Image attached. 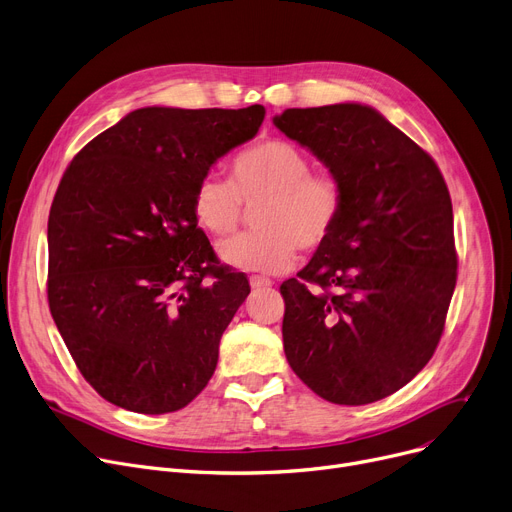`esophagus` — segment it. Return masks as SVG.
<instances>
[{
    "label": "esophagus",
    "mask_w": 512,
    "mask_h": 512,
    "mask_svg": "<svg viewBox=\"0 0 512 512\" xmlns=\"http://www.w3.org/2000/svg\"><path fill=\"white\" fill-rule=\"evenodd\" d=\"M250 285H252V289H266V287L273 285V281L266 279V277L254 275V277H250Z\"/></svg>",
    "instance_id": "esophagus-1"
}]
</instances>
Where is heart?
Returning <instances> with one entry per match:
<instances>
[{"label": "heart", "mask_w": 512, "mask_h": 512, "mask_svg": "<svg viewBox=\"0 0 512 512\" xmlns=\"http://www.w3.org/2000/svg\"><path fill=\"white\" fill-rule=\"evenodd\" d=\"M345 192L330 171H312L302 148L287 140H266L231 161V182L202 177L194 188L192 210L210 235L233 233L244 206L255 208L256 231L227 239L219 258L244 273H281L297 248L318 250L335 233L343 215Z\"/></svg>", "instance_id": "obj_1"}]
</instances>
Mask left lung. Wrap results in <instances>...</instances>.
I'll list each match as a JSON object with an SVG mask.
<instances>
[{"label": "left lung", "instance_id": "1", "mask_svg": "<svg viewBox=\"0 0 512 512\" xmlns=\"http://www.w3.org/2000/svg\"><path fill=\"white\" fill-rule=\"evenodd\" d=\"M273 122L345 192L335 233L281 285L287 362L330 403L380 401L422 372L442 337L457 285L446 182L368 105L285 109Z\"/></svg>", "mask_w": 512, "mask_h": 512}]
</instances>
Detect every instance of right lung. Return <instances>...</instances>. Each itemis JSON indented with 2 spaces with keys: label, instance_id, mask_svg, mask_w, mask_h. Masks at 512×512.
Instances as JSON below:
<instances>
[{
  "label": "right lung",
  "instance_id": "right-lung-1",
  "mask_svg": "<svg viewBox=\"0 0 512 512\" xmlns=\"http://www.w3.org/2000/svg\"><path fill=\"white\" fill-rule=\"evenodd\" d=\"M262 119V105L144 107L68 165L49 210L47 299L80 374L105 401L171 413L215 374L250 283L217 260L192 196Z\"/></svg>",
  "mask_w": 512,
  "mask_h": 512
}]
</instances>
